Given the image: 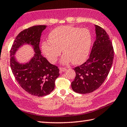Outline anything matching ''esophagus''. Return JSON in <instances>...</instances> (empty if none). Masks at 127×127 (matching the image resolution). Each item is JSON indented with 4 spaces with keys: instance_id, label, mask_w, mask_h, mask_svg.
Listing matches in <instances>:
<instances>
[{
    "instance_id": "esophagus-1",
    "label": "esophagus",
    "mask_w": 127,
    "mask_h": 127,
    "mask_svg": "<svg viewBox=\"0 0 127 127\" xmlns=\"http://www.w3.org/2000/svg\"><path fill=\"white\" fill-rule=\"evenodd\" d=\"M59 70L61 72H63V71H65L66 70V68H64V67H60L59 68Z\"/></svg>"
}]
</instances>
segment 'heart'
I'll use <instances>...</instances> for the list:
<instances>
[{"label": "heart", "instance_id": "b5f03b06", "mask_svg": "<svg viewBox=\"0 0 127 127\" xmlns=\"http://www.w3.org/2000/svg\"><path fill=\"white\" fill-rule=\"evenodd\" d=\"M49 40L42 43V50L50 63H55L62 50L63 63L70 61L78 64L86 59L91 49L92 35L87 29H80L70 25L57 27L50 32Z\"/></svg>", "mask_w": 127, "mask_h": 127}]
</instances>
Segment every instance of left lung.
I'll use <instances>...</instances> for the list:
<instances>
[{"label":"left lung","mask_w":127,"mask_h":127,"mask_svg":"<svg viewBox=\"0 0 127 127\" xmlns=\"http://www.w3.org/2000/svg\"><path fill=\"white\" fill-rule=\"evenodd\" d=\"M96 38L89 58L74 69L76 76L71 82V88L76 93L93 92L104 82L112 67L114 49L111 40L102 27L95 25Z\"/></svg>","instance_id":"left-lung-1"}]
</instances>
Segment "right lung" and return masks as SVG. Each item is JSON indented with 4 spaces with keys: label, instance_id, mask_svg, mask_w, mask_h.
Wrapping results in <instances>:
<instances>
[{
    "label": "right lung",
    "instance_id": "add662e5",
    "mask_svg": "<svg viewBox=\"0 0 127 127\" xmlns=\"http://www.w3.org/2000/svg\"><path fill=\"white\" fill-rule=\"evenodd\" d=\"M46 27L36 25L22 31L15 38L10 51V67L15 79L25 91L37 96L51 93L54 89L55 81L59 75L58 66L50 64L41 54L40 36ZM25 43L31 44L36 53L29 63L22 64L16 61L13 55Z\"/></svg>",
    "mask_w": 127,
    "mask_h": 127
}]
</instances>
